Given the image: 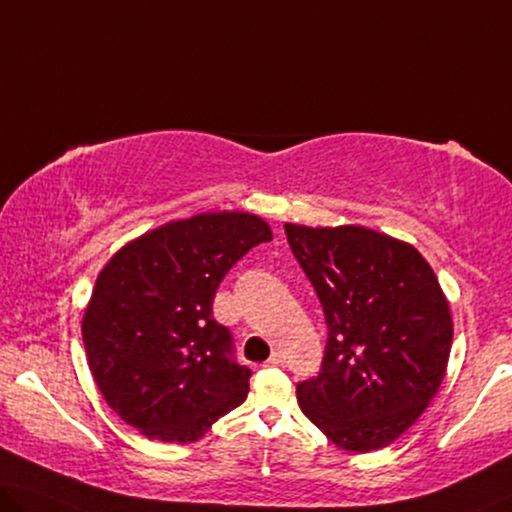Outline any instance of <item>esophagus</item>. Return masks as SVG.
<instances>
[{"mask_svg":"<svg viewBox=\"0 0 512 512\" xmlns=\"http://www.w3.org/2000/svg\"><path fill=\"white\" fill-rule=\"evenodd\" d=\"M282 363H285V358H282V354H280V352H273V354L269 356V361L264 363V368H280Z\"/></svg>","mask_w":512,"mask_h":512,"instance_id":"34e87169","label":"esophagus"}]
</instances>
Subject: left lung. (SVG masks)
I'll list each match as a JSON object with an SVG mask.
<instances>
[{"label":"left lung","mask_w":512,"mask_h":512,"mask_svg":"<svg viewBox=\"0 0 512 512\" xmlns=\"http://www.w3.org/2000/svg\"><path fill=\"white\" fill-rule=\"evenodd\" d=\"M285 232L329 324L322 370L296 386L301 411L342 451H379L418 421L446 375V294L425 257L388 234L294 223Z\"/></svg>","instance_id":"1"}]
</instances>
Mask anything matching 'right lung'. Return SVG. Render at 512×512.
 I'll list each match as a JSON object with an SVG mask.
<instances>
[{"label":"right lung","instance_id":"obj_1","mask_svg":"<svg viewBox=\"0 0 512 512\" xmlns=\"http://www.w3.org/2000/svg\"><path fill=\"white\" fill-rule=\"evenodd\" d=\"M266 220L197 213L128 241L98 273L82 317L91 375L121 421L144 437L193 444L246 400L250 372L211 315L225 273L259 243Z\"/></svg>","mask_w":512,"mask_h":512}]
</instances>
